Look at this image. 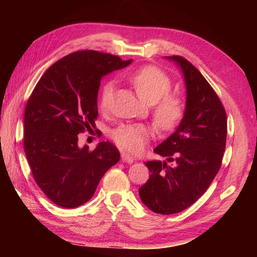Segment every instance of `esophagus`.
Wrapping results in <instances>:
<instances>
[{"mask_svg": "<svg viewBox=\"0 0 257 257\" xmlns=\"http://www.w3.org/2000/svg\"><path fill=\"white\" fill-rule=\"evenodd\" d=\"M121 161L122 162H127V163H133L134 162V158L130 157L127 154H122L121 155Z\"/></svg>", "mask_w": 257, "mask_h": 257, "instance_id": "1", "label": "esophagus"}]
</instances>
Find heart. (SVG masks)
<instances>
[{
	"instance_id": "heart-1",
	"label": "heart",
	"mask_w": 257,
	"mask_h": 257,
	"mask_svg": "<svg viewBox=\"0 0 257 257\" xmlns=\"http://www.w3.org/2000/svg\"><path fill=\"white\" fill-rule=\"evenodd\" d=\"M128 79L141 99L154 106L152 116L157 127L163 132L176 128L183 118L184 101L178 95L168 94L172 88L169 75L156 66H146L130 74ZM113 90L112 81H107L102 85L99 95L101 111L110 109ZM111 137L120 149L137 154L148 144L152 132L144 123H128L114 129Z\"/></svg>"
}]
</instances>
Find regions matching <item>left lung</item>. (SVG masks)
Segmentation results:
<instances>
[{"label": "left lung", "instance_id": "obj_1", "mask_svg": "<svg viewBox=\"0 0 257 257\" xmlns=\"http://www.w3.org/2000/svg\"><path fill=\"white\" fill-rule=\"evenodd\" d=\"M168 58L184 76V116L176 132L154 150L168 162H146L151 174L139 189L143 203L163 215L188 209L210 187L222 165L227 134L225 109L203 75L182 56Z\"/></svg>", "mask_w": 257, "mask_h": 257}]
</instances>
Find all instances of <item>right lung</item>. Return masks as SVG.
<instances>
[{
	"label": "right lung",
	"instance_id": "1",
	"mask_svg": "<svg viewBox=\"0 0 257 257\" xmlns=\"http://www.w3.org/2000/svg\"><path fill=\"white\" fill-rule=\"evenodd\" d=\"M132 62L90 50L72 53L46 70L27 100L25 155L35 182L58 206L73 209L89 201L119 161L117 147L109 141L92 151L79 148L78 134L95 128L102 76Z\"/></svg>",
	"mask_w": 257,
	"mask_h": 257
}]
</instances>
